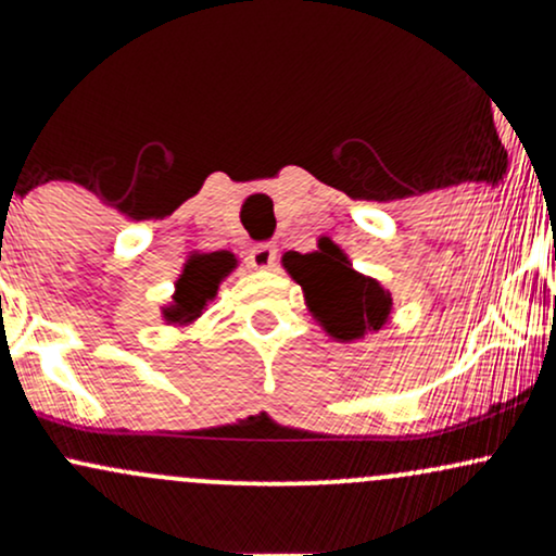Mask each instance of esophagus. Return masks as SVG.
I'll list each match as a JSON object with an SVG mask.
<instances>
[{
    "label": "esophagus",
    "mask_w": 556,
    "mask_h": 556,
    "mask_svg": "<svg viewBox=\"0 0 556 556\" xmlns=\"http://www.w3.org/2000/svg\"><path fill=\"white\" fill-rule=\"evenodd\" d=\"M248 258H251L248 264H251L253 269L269 271V269H274V264H277L279 251H277V245H274V242H258V245L253 248L251 256H248Z\"/></svg>",
    "instance_id": "esophagus-1"
}]
</instances>
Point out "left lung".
<instances>
[{
    "label": "left lung",
    "instance_id": "left-lung-1",
    "mask_svg": "<svg viewBox=\"0 0 556 556\" xmlns=\"http://www.w3.org/2000/svg\"><path fill=\"white\" fill-rule=\"evenodd\" d=\"M327 253V248H324ZM308 253L285 269L303 287L305 305L314 318L340 342L361 340L368 329H381L392 311V295L376 279L355 271L337 245L329 256Z\"/></svg>",
    "mask_w": 556,
    "mask_h": 556
}]
</instances>
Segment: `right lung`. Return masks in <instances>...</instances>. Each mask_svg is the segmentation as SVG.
Wrapping results in <instances>:
<instances>
[{
  "label": "right lung",
  "mask_w": 556,
  "mask_h": 556,
  "mask_svg": "<svg viewBox=\"0 0 556 556\" xmlns=\"http://www.w3.org/2000/svg\"><path fill=\"white\" fill-rule=\"evenodd\" d=\"M238 266V258L229 251L193 253L185 264L180 279L175 282L172 303L162 311L167 324H190L203 314L208 300L216 298L222 279Z\"/></svg>",
  "instance_id": "add662e5"
}]
</instances>
